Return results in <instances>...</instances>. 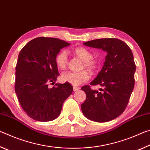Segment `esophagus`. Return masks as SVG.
Here are the masks:
<instances>
[{"instance_id": "obj_1", "label": "esophagus", "mask_w": 150, "mask_h": 150, "mask_svg": "<svg viewBox=\"0 0 150 150\" xmlns=\"http://www.w3.org/2000/svg\"><path fill=\"white\" fill-rule=\"evenodd\" d=\"M80 89L79 87H73V91H77Z\"/></svg>"}]
</instances>
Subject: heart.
Wrapping results in <instances>:
<instances>
[{
    "label": "heart",
    "instance_id": "b5f03b06",
    "mask_svg": "<svg viewBox=\"0 0 150 150\" xmlns=\"http://www.w3.org/2000/svg\"><path fill=\"white\" fill-rule=\"evenodd\" d=\"M73 54L83 62L84 67L91 71L97 69L98 62L92 59L93 55L89 50L83 47H78L73 51ZM67 63V53L65 50H62L55 57V63L60 69H64ZM89 79V74L87 71L80 72L66 71L62 73L61 80L63 83H69L73 86H79L81 83L87 81Z\"/></svg>",
    "mask_w": 150,
    "mask_h": 150
}]
</instances>
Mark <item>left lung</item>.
Returning <instances> with one entry per match:
<instances>
[{"label": "left lung", "instance_id": "left-lung-1", "mask_svg": "<svg viewBox=\"0 0 150 150\" xmlns=\"http://www.w3.org/2000/svg\"><path fill=\"white\" fill-rule=\"evenodd\" d=\"M85 45L107 53L102 69L90 85H100L99 91L89 85L81 87L87 98L81 105L86 118L105 122L117 118L125 110L134 87L136 65L132 50L116 38H102L85 42Z\"/></svg>", "mask_w": 150, "mask_h": 150}]
</instances>
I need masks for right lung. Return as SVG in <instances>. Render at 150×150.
I'll use <instances>...</instances> for the list:
<instances>
[{
    "mask_svg": "<svg viewBox=\"0 0 150 150\" xmlns=\"http://www.w3.org/2000/svg\"><path fill=\"white\" fill-rule=\"evenodd\" d=\"M70 44L53 38L31 40L19 53L16 67L15 92L28 116L40 122L59 116L63 102L73 93L69 83L54 84L59 75L55 57Z\"/></svg>",
    "mask_w": 150,
    "mask_h": 150,
    "instance_id": "obj_1",
    "label": "right lung"
}]
</instances>
